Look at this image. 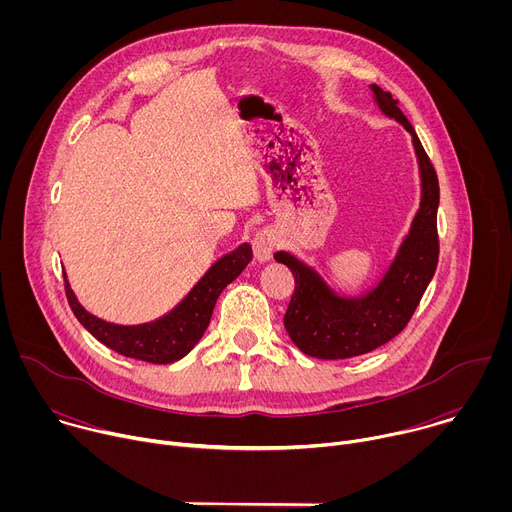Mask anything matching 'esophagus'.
<instances>
[{
	"mask_svg": "<svg viewBox=\"0 0 512 512\" xmlns=\"http://www.w3.org/2000/svg\"><path fill=\"white\" fill-rule=\"evenodd\" d=\"M275 247H277V237L271 229L257 231V235L253 239V253L259 263H267L273 257Z\"/></svg>",
	"mask_w": 512,
	"mask_h": 512,
	"instance_id": "esophagus-1",
	"label": "esophagus"
}]
</instances>
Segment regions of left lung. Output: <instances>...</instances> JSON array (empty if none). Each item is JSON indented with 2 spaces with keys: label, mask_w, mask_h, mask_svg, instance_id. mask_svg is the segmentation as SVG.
Here are the masks:
<instances>
[{
  "label": "left lung",
  "mask_w": 512,
  "mask_h": 512,
  "mask_svg": "<svg viewBox=\"0 0 512 512\" xmlns=\"http://www.w3.org/2000/svg\"><path fill=\"white\" fill-rule=\"evenodd\" d=\"M371 91L379 109L399 121L413 137L421 176V202L389 271L377 287L362 296H338L316 269L291 253H275V261L287 265L296 279V291L283 316L285 330L304 354L324 360L367 354L395 338L419 306L440 257L437 174L413 125L399 109V101L377 85H371Z\"/></svg>",
  "instance_id": "obj_1"
}]
</instances>
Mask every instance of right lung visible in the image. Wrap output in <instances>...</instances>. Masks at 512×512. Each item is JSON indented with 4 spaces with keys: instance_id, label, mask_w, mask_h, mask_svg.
<instances>
[{
    "instance_id": "obj_1",
    "label": "right lung",
    "mask_w": 512,
    "mask_h": 512,
    "mask_svg": "<svg viewBox=\"0 0 512 512\" xmlns=\"http://www.w3.org/2000/svg\"><path fill=\"white\" fill-rule=\"evenodd\" d=\"M251 259V245H239L235 251L218 259L172 312L148 324L121 326L89 314L79 304L64 273L66 300L77 320L111 350L145 362L170 364L186 356L198 344L210 324V316L221 291L241 275Z\"/></svg>"
}]
</instances>
